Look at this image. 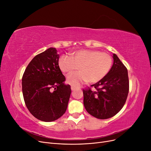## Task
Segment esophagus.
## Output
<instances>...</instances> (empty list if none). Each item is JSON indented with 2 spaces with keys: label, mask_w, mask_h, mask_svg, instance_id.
<instances>
[{
  "label": "esophagus",
  "mask_w": 151,
  "mask_h": 151,
  "mask_svg": "<svg viewBox=\"0 0 151 151\" xmlns=\"http://www.w3.org/2000/svg\"><path fill=\"white\" fill-rule=\"evenodd\" d=\"M78 88H76V87H74V86H71L72 91H74V90H75L76 89H78Z\"/></svg>",
  "instance_id": "1"
}]
</instances>
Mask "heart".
Masks as SVG:
<instances>
[{
    "label": "heart",
    "mask_w": 151,
    "mask_h": 151,
    "mask_svg": "<svg viewBox=\"0 0 151 151\" xmlns=\"http://www.w3.org/2000/svg\"><path fill=\"white\" fill-rule=\"evenodd\" d=\"M112 57L108 53L94 50H80L70 53V56L63 55L59 58L58 65L67 75H70L77 70L80 72L70 76L67 83L79 86L85 82L94 83L103 79L110 70Z\"/></svg>",
    "instance_id": "b5f03b06"
}]
</instances>
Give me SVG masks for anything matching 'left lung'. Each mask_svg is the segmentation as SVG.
Instances as JSON below:
<instances>
[{
	"mask_svg": "<svg viewBox=\"0 0 151 151\" xmlns=\"http://www.w3.org/2000/svg\"><path fill=\"white\" fill-rule=\"evenodd\" d=\"M113 64L108 74L91 88L83 89L84 105L91 115L98 119H108L124 106L129 91V80L126 67L113 54Z\"/></svg>",
	"mask_w": 151,
	"mask_h": 151,
	"instance_id": "left-lung-1",
	"label": "left lung"
}]
</instances>
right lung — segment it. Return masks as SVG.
<instances>
[{
    "mask_svg": "<svg viewBox=\"0 0 151 151\" xmlns=\"http://www.w3.org/2000/svg\"><path fill=\"white\" fill-rule=\"evenodd\" d=\"M59 55L50 48L36 55L22 78L26 106L32 115L43 122H53L66 111L71 93L58 65Z\"/></svg>",
    "mask_w": 151,
    "mask_h": 151,
    "instance_id": "1",
    "label": "right lung"
}]
</instances>
